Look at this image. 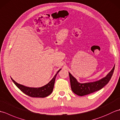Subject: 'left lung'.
Returning <instances> with one entry per match:
<instances>
[{
    "label": "left lung",
    "instance_id": "left-lung-1",
    "mask_svg": "<svg viewBox=\"0 0 120 120\" xmlns=\"http://www.w3.org/2000/svg\"><path fill=\"white\" fill-rule=\"evenodd\" d=\"M114 67L115 66H114L112 69L108 74L107 75L101 79L95 81V82L85 83H80L78 82L77 80L70 73H68L72 90L74 93L77 94V95L84 96L101 90L110 81L112 76L113 75Z\"/></svg>",
    "mask_w": 120,
    "mask_h": 120
}]
</instances>
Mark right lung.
<instances>
[{"mask_svg":"<svg viewBox=\"0 0 120 120\" xmlns=\"http://www.w3.org/2000/svg\"><path fill=\"white\" fill-rule=\"evenodd\" d=\"M60 70L61 69L58 71L56 74L52 79L50 81L49 83L40 88L27 87V86L20 85V84L15 82L12 78L11 79L13 81L15 85L17 86V87L26 95L32 97V98H45V97L49 95L52 92L56 76Z\"/></svg>","mask_w":120,"mask_h":120,"instance_id":"add662e5","label":"right lung"}]
</instances>
